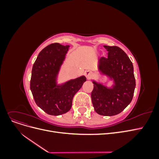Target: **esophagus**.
Wrapping results in <instances>:
<instances>
[{
	"mask_svg": "<svg viewBox=\"0 0 159 159\" xmlns=\"http://www.w3.org/2000/svg\"><path fill=\"white\" fill-rule=\"evenodd\" d=\"M91 74H92V72H91V71L88 70V71H85V77H86V78H87L88 79H89V78H90Z\"/></svg>",
	"mask_w": 159,
	"mask_h": 159,
	"instance_id": "34e87169",
	"label": "esophagus"
}]
</instances>
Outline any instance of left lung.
I'll return each instance as SVG.
<instances>
[{"mask_svg": "<svg viewBox=\"0 0 159 159\" xmlns=\"http://www.w3.org/2000/svg\"><path fill=\"white\" fill-rule=\"evenodd\" d=\"M108 57L99 60V68L115 81L113 88L109 89L93 81V89L91 97L94 109L101 115L112 116L125 109L133 99L135 78L133 66L129 57L117 46H103Z\"/></svg>", "mask_w": 159, "mask_h": 159, "instance_id": "left-lung-1", "label": "left lung"}]
</instances>
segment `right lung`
<instances>
[{
	"instance_id": "right-lung-1",
	"label": "right lung",
	"mask_w": 159,
	"mask_h": 159,
	"mask_svg": "<svg viewBox=\"0 0 159 159\" xmlns=\"http://www.w3.org/2000/svg\"><path fill=\"white\" fill-rule=\"evenodd\" d=\"M69 46L54 43L38 54L32 67L30 89L36 103L51 115L66 113L71 107L74 96L81 88L85 76L56 85V78Z\"/></svg>"
}]
</instances>
